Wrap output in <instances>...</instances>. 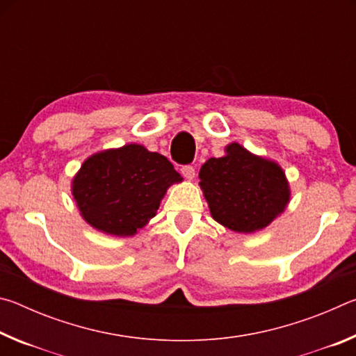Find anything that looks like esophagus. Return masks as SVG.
Masks as SVG:
<instances>
[{
	"label": "esophagus",
	"instance_id": "esophagus-1",
	"mask_svg": "<svg viewBox=\"0 0 356 356\" xmlns=\"http://www.w3.org/2000/svg\"><path fill=\"white\" fill-rule=\"evenodd\" d=\"M180 172H182V176L186 177L188 180H191L193 177H195V166L191 165H184L182 168H180Z\"/></svg>",
	"mask_w": 356,
	"mask_h": 356
}]
</instances>
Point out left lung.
<instances>
[{"instance_id": "left-lung-1", "label": "left lung", "mask_w": 356, "mask_h": 356, "mask_svg": "<svg viewBox=\"0 0 356 356\" xmlns=\"http://www.w3.org/2000/svg\"><path fill=\"white\" fill-rule=\"evenodd\" d=\"M226 155L202 165L200 179L213 218L236 232H254L272 222L289 202L284 172L232 143Z\"/></svg>"}]
</instances>
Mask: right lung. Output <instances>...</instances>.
Instances as JSON below:
<instances>
[{"instance_id":"right-lung-1","label":"right lung","mask_w":356,"mask_h":356,"mask_svg":"<svg viewBox=\"0 0 356 356\" xmlns=\"http://www.w3.org/2000/svg\"><path fill=\"white\" fill-rule=\"evenodd\" d=\"M180 180L166 156L129 144L84 161L72 191L89 225L113 236H134L155 215L168 186Z\"/></svg>"}]
</instances>
